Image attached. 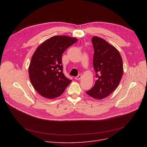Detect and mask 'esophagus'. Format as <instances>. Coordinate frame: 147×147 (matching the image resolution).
Wrapping results in <instances>:
<instances>
[{
	"label": "esophagus",
	"instance_id": "obj_1",
	"mask_svg": "<svg viewBox=\"0 0 147 147\" xmlns=\"http://www.w3.org/2000/svg\"><path fill=\"white\" fill-rule=\"evenodd\" d=\"M82 78V75L81 74H79L78 76H76L75 78L76 80H80Z\"/></svg>",
	"mask_w": 147,
	"mask_h": 147
}]
</instances>
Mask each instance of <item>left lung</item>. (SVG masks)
Listing matches in <instances>:
<instances>
[{
	"instance_id": "obj_1",
	"label": "left lung",
	"mask_w": 147,
	"mask_h": 147,
	"mask_svg": "<svg viewBox=\"0 0 147 147\" xmlns=\"http://www.w3.org/2000/svg\"><path fill=\"white\" fill-rule=\"evenodd\" d=\"M94 49L93 65L97 80L94 87L86 92L90 96L102 99L117 88L123 73V61L117 49L102 38H92Z\"/></svg>"
}]
</instances>
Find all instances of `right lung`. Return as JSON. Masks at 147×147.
<instances>
[{
	"label": "right lung",
	"mask_w": 147,
	"mask_h": 147,
	"mask_svg": "<svg viewBox=\"0 0 147 147\" xmlns=\"http://www.w3.org/2000/svg\"><path fill=\"white\" fill-rule=\"evenodd\" d=\"M77 41V38L66 36H53L34 52L28 68L29 78L41 96L49 99L58 97L71 82L63 72L62 55Z\"/></svg>",
	"instance_id": "right-lung-1"
}]
</instances>
